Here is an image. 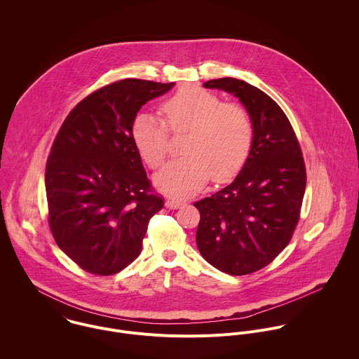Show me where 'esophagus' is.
<instances>
[{
    "label": "esophagus",
    "mask_w": 359,
    "mask_h": 359,
    "mask_svg": "<svg viewBox=\"0 0 359 359\" xmlns=\"http://www.w3.org/2000/svg\"><path fill=\"white\" fill-rule=\"evenodd\" d=\"M181 205H184V202L181 199H175V198H170L165 201V207L167 208H180Z\"/></svg>",
    "instance_id": "34e87169"
}]
</instances>
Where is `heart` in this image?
<instances>
[{
  "label": "heart",
  "mask_w": 359,
  "mask_h": 359,
  "mask_svg": "<svg viewBox=\"0 0 359 359\" xmlns=\"http://www.w3.org/2000/svg\"><path fill=\"white\" fill-rule=\"evenodd\" d=\"M161 114L174 133L188 130L185 156L171 160L154 177L156 187L170 195L189 196L212 177L224 181L245 163L253 142V121L248 109L199 87H184L161 103ZM156 114L135 116L131 137L137 151L152 168L168 152V129Z\"/></svg>",
  "instance_id": "b5f03b06"
}]
</instances>
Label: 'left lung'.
Listing matches in <instances>:
<instances>
[{
	"label": "left lung",
	"mask_w": 359,
	"mask_h": 359,
	"mask_svg": "<svg viewBox=\"0 0 359 359\" xmlns=\"http://www.w3.org/2000/svg\"><path fill=\"white\" fill-rule=\"evenodd\" d=\"M203 87L242 102L253 121V142L232 184L194 203L201 212L196 245L221 272L248 275L272 262L292 239L306 192L304 158L289 118L265 93L232 77Z\"/></svg>",
	"instance_id": "obj_1"
}]
</instances>
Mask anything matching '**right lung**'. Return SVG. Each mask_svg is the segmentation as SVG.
I'll use <instances>...</instances> for the list:
<instances>
[{"label": "right lung", "instance_id": "right-lung-1", "mask_svg": "<svg viewBox=\"0 0 359 359\" xmlns=\"http://www.w3.org/2000/svg\"><path fill=\"white\" fill-rule=\"evenodd\" d=\"M174 87L126 79L97 90L67 114L46 168L48 222L59 249L94 275H113L141 255L152 192L131 127L140 109Z\"/></svg>", "mask_w": 359, "mask_h": 359}]
</instances>
